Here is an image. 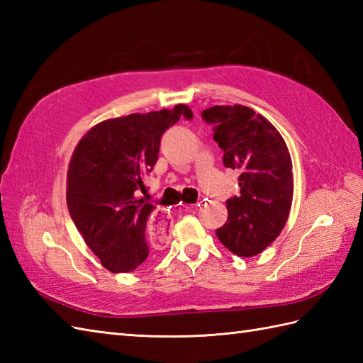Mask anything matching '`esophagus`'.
Listing matches in <instances>:
<instances>
[{
    "instance_id": "1",
    "label": "esophagus",
    "mask_w": 363,
    "mask_h": 363,
    "mask_svg": "<svg viewBox=\"0 0 363 363\" xmlns=\"http://www.w3.org/2000/svg\"><path fill=\"white\" fill-rule=\"evenodd\" d=\"M199 204H194L191 207H196ZM151 234L156 235L157 238L167 237L169 234V229H172V220H169V215L164 209H157L151 217Z\"/></svg>"
}]
</instances>
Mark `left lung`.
Masks as SVG:
<instances>
[{"instance_id": "8db88e82", "label": "left lung", "mask_w": 363, "mask_h": 363, "mask_svg": "<svg viewBox=\"0 0 363 363\" xmlns=\"http://www.w3.org/2000/svg\"><path fill=\"white\" fill-rule=\"evenodd\" d=\"M201 117L212 125L223 164L238 172L240 187V195L226 201L228 221L215 234L238 257H252L274 242L289 218L293 198L289 148L272 123L246 106H213Z\"/></svg>"}]
</instances>
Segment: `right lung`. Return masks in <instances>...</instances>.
<instances>
[{
    "label": "right lung",
    "mask_w": 363,
    "mask_h": 363,
    "mask_svg": "<svg viewBox=\"0 0 363 363\" xmlns=\"http://www.w3.org/2000/svg\"><path fill=\"white\" fill-rule=\"evenodd\" d=\"M179 118L191 120L186 104L172 111L130 113L106 120L81 138L67 174V206L89 248L112 273H129L150 254L156 206L138 198L143 176L156 165L160 138Z\"/></svg>",
    "instance_id": "obj_1"
}]
</instances>
